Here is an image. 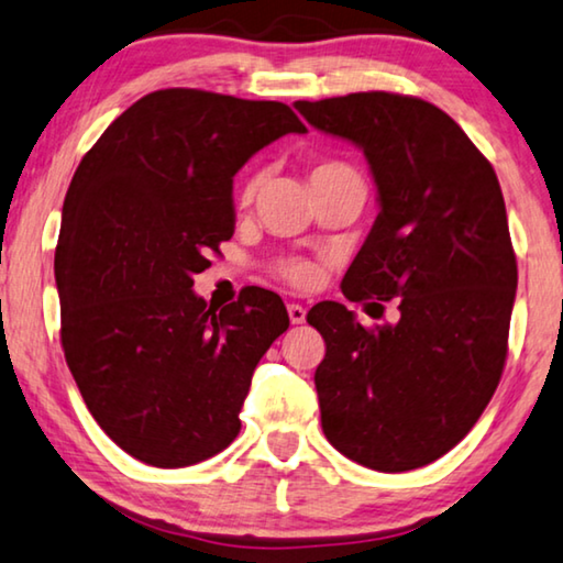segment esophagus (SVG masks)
I'll return each mask as SVG.
<instances>
[{"instance_id":"esophagus-1","label":"esophagus","mask_w":563,"mask_h":563,"mask_svg":"<svg viewBox=\"0 0 563 563\" xmlns=\"http://www.w3.org/2000/svg\"><path fill=\"white\" fill-rule=\"evenodd\" d=\"M288 318L290 323H303L306 321V308L298 306V303H288Z\"/></svg>"}]
</instances>
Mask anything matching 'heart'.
Masks as SVG:
<instances>
[{
  "label": "heart",
  "mask_w": 563,
  "mask_h": 563,
  "mask_svg": "<svg viewBox=\"0 0 563 563\" xmlns=\"http://www.w3.org/2000/svg\"><path fill=\"white\" fill-rule=\"evenodd\" d=\"M333 166H341V164H318L313 174L318 172H325V169H333ZM310 174V176H313ZM257 184H260V176L257 174H250L245 184H242L240 189V201L242 205H247V201H253L255 191H257ZM280 275L288 283L296 285V288H308V285H313L318 278V267L313 263H308V260H288V263L280 265Z\"/></svg>",
  "instance_id": "obj_1"
}]
</instances>
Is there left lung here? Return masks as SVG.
Listing matches in <instances>:
<instances>
[{"instance_id":"left-lung-1","label":"left lung","mask_w":563,"mask_h":563,"mask_svg":"<svg viewBox=\"0 0 563 563\" xmlns=\"http://www.w3.org/2000/svg\"><path fill=\"white\" fill-rule=\"evenodd\" d=\"M292 106L362 148L376 184L379 214L343 296L399 298V321L376 329L333 300L310 308L325 341L316 368L323 432L382 473L430 465L473 430L506 364L518 267L498 176L427 100L372 90Z\"/></svg>"}]
</instances>
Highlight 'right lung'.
Segmentation results:
<instances>
[{"label":"right lung","mask_w":563,"mask_h":563,"mask_svg":"<svg viewBox=\"0 0 563 563\" xmlns=\"http://www.w3.org/2000/svg\"><path fill=\"white\" fill-rule=\"evenodd\" d=\"M285 133H306L285 103L156 90L108 125L67 187L65 358L100 430L141 463L187 467L228 448L257 362L288 329L273 290L220 310L191 290L234 232V174Z\"/></svg>","instance_id":"right-lung-1"}]
</instances>
